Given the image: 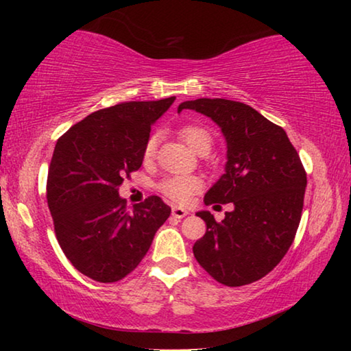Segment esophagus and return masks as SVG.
Wrapping results in <instances>:
<instances>
[{"instance_id": "esophagus-1", "label": "esophagus", "mask_w": 351, "mask_h": 351, "mask_svg": "<svg viewBox=\"0 0 351 351\" xmlns=\"http://www.w3.org/2000/svg\"><path fill=\"white\" fill-rule=\"evenodd\" d=\"M171 215H173L175 218H184L189 215V210L182 209V207H180V206H175L173 209H171Z\"/></svg>"}]
</instances>
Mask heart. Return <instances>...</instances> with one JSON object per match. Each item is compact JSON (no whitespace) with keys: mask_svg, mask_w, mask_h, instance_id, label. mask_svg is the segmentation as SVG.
<instances>
[{"mask_svg":"<svg viewBox=\"0 0 351 351\" xmlns=\"http://www.w3.org/2000/svg\"><path fill=\"white\" fill-rule=\"evenodd\" d=\"M180 134L193 152L198 153L201 150H210L212 136L206 128L198 125H187L181 130ZM156 145L158 136H152V138L147 139L144 145V159H152L154 156ZM201 187H203V182L197 176H173L167 178L161 184L162 193L176 201V203H187V201L192 199L195 193L199 192Z\"/></svg>","mask_w":351,"mask_h":351,"instance_id":"obj_1","label":"heart"}]
</instances>
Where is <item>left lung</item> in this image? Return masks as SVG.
Instances as JSON below:
<instances>
[{
	"mask_svg": "<svg viewBox=\"0 0 351 351\" xmlns=\"http://www.w3.org/2000/svg\"><path fill=\"white\" fill-rule=\"evenodd\" d=\"M182 110L212 119L226 141L224 173L204 204H234L219 223L209 210L197 212L207 229L193 245L195 258L226 287L252 283L293 245L304 207V165L285 130L246 104L204 97L180 104Z\"/></svg>",
	"mask_w": 351,
	"mask_h": 351,
	"instance_id": "obj_1",
	"label": "left lung"
}]
</instances>
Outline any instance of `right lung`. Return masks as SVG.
I'll return each mask as SVG.
<instances>
[{"instance_id": "add662e5", "label": "right lung", "mask_w": 351, "mask_h": 351, "mask_svg": "<svg viewBox=\"0 0 351 351\" xmlns=\"http://www.w3.org/2000/svg\"><path fill=\"white\" fill-rule=\"evenodd\" d=\"M175 99L99 110L57 141L47 173V206L62 251L93 280L111 283L130 274L170 217V207L154 195L128 210L119 187L123 176L142 165L152 125Z\"/></svg>"}]
</instances>
